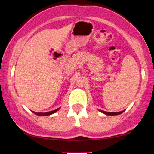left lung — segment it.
<instances>
[{
    "mask_svg": "<svg viewBox=\"0 0 154 154\" xmlns=\"http://www.w3.org/2000/svg\"><path fill=\"white\" fill-rule=\"evenodd\" d=\"M101 112H103V114H106V115H109V116H114V115H119V114H122L124 111H121V112H105L103 111V110H100Z\"/></svg>",
    "mask_w": 154,
    "mask_h": 154,
    "instance_id": "1",
    "label": "left lung"
}]
</instances>
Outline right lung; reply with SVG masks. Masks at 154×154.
Masks as SVG:
<instances>
[{"label": "right lung", "mask_w": 154, "mask_h": 154, "mask_svg": "<svg viewBox=\"0 0 154 154\" xmlns=\"http://www.w3.org/2000/svg\"><path fill=\"white\" fill-rule=\"evenodd\" d=\"M59 109H60V108H58V109H56L55 110H53V111H51V112H45V113H42V112H39V113H37V112H33V111H32V112H33L34 114H35L38 116H49V115H51V114H52L54 113H55V112H57Z\"/></svg>", "instance_id": "1"}]
</instances>
